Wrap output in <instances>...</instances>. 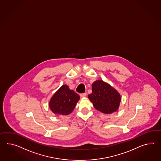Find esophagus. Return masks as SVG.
<instances>
[{
    "mask_svg": "<svg viewBox=\"0 0 161 161\" xmlns=\"http://www.w3.org/2000/svg\"><path fill=\"white\" fill-rule=\"evenodd\" d=\"M86 95H87L86 93H83V94H80V97H82V98H84V97H86Z\"/></svg>",
    "mask_w": 161,
    "mask_h": 161,
    "instance_id": "1",
    "label": "esophagus"
}]
</instances>
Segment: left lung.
Instances as JSON below:
<instances>
[{
	"label": "left lung",
	"instance_id": "left-lung-1",
	"mask_svg": "<svg viewBox=\"0 0 161 161\" xmlns=\"http://www.w3.org/2000/svg\"><path fill=\"white\" fill-rule=\"evenodd\" d=\"M88 98L95 108L102 113L111 114L118 111L121 96L114 87L98 80L92 84V93Z\"/></svg>",
	"mask_w": 161,
	"mask_h": 161
}]
</instances>
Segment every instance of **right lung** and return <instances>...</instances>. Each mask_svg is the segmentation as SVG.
Returning <instances> with one entry per match:
<instances>
[{
	"mask_svg": "<svg viewBox=\"0 0 161 161\" xmlns=\"http://www.w3.org/2000/svg\"><path fill=\"white\" fill-rule=\"evenodd\" d=\"M80 98L79 95L68 86L63 85L52 97L49 106L55 114L68 115L75 109Z\"/></svg>",
	"mask_w": 161,
	"mask_h": 161,
	"instance_id": "1",
	"label": "right lung"
}]
</instances>
